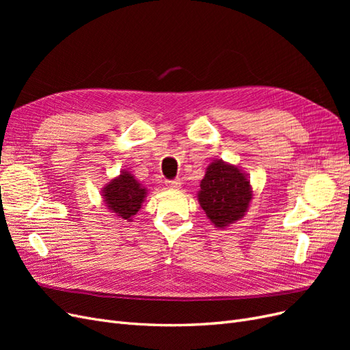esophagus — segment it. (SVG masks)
Returning a JSON list of instances; mask_svg holds the SVG:
<instances>
[{
	"instance_id": "obj_1",
	"label": "esophagus",
	"mask_w": 350,
	"mask_h": 350,
	"mask_svg": "<svg viewBox=\"0 0 350 350\" xmlns=\"http://www.w3.org/2000/svg\"><path fill=\"white\" fill-rule=\"evenodd\" d=\"M181 179H172V181H167V187L171 189H179L181 188Z\"/></svg>"
}]
</instances>
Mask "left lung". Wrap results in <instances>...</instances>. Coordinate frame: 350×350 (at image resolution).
I'll return each instance as SVG.
<instances>
[{
	"instance_id": "8db88e82",
	"label": "left lung",
	"mask_w": 350,
	"mask_h": 350,
	"mask_svg": "<svg viewBox=\"0 0 350 350\" xmlns=\"http://www.w3.org/2000/svg\"><path fill=\"white\" fill-rule=\"evenodd\" d=\"M197 198L215 228L225 229L245 216L252 188L248 175L239 166L220 159L207 166Z\"/></svg>"
}]
</instances>
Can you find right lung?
Returning a JSON list of instances; mask_svg holds the SVG:
<instances>
[{
	"label": "right lung",
	"mask_w": 350,
	"mask_h": 350,
	"mask_svg": "<svg viewBox=\"0 0 350 350\" xmlns=\"http://www.w3.org/2000/svg\"><path fill=\"white\" fill-rule=\"evenodd\" d=\"M146 197V187H143L134 175L125 169L102 188L105 206L109 208L111 213H115L126 221L133 220V216L142 208Z\"/></svg>",
	"instance_id": "1"
}]
</instances>
